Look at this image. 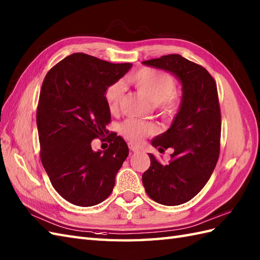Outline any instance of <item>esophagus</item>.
I'll return each instance as SVG.
<instances>
[{"mask_svg":"<svg viewBox=\"0 0 260 260\" xmlns=\"http://www.w3.org/2000/svg\"><path fill=\"white\" fill-rule=\"evenodd\" d=\"M128 147H129V149L132 150V152H134V153H136V152H138V150H140V148H138V146H136V145L132 144V143L128 144Z\"/></svg>","mask_w":260,"mask_h":260,"instance_id":"1","label":"esophagus"}]
</instances>
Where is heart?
I'll return each instance as SVG.
<instances>
[{
	"label": "heart",
	"mask_w": 260,
	"mask_h": 260,
	"mask_svg": "<svg viewBox=\"0 0 260 260\" xmlns=\"http://www.w3.org/2000/svg\"><path fill=\"white\" fill-rule=\"evenodd\" d=\"M128 83L147 99L153 102L154 110L165 122H172L177 116L182 105L179 94L176 92L174 77L166 72L143 68L132 73ZM104 99L108 110L116 113L124 99V86L120 82L111 84L105 89ZM120 134L132 143H140L144 137L155 134L157 127L152 122L138 119H127L120 125Z\"/></svg>",
	"instance_id": "obj_1"
}]
</instances>
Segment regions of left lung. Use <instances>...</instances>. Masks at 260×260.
I'll use <instances>...</instances> for the list:
<instances>
[{
	"label": "left lung",
	"instance_id": "obj_1",
	"mask_svg": "<svg viewBox=\"0 0 260 260\" xmlns=\"http://www.w3.org/2000/svg\"><path fill=\"white\" fill-rule=\"evenodd\" d=\"M164 70L182 83V105L171 127L152 141L159 152L172 148L171 161L162 165L149 154L150 166L143 174L147 195L166 206L195 197L212 176L220 148V107L217 86L206 69L179 54L144 61Z\"/></svg>",
	"mask_w": 260,
	"mask_h": 260
}]
</instances>
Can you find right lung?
I'll use <instances>...</instances> for the list:
<instances>
[{"instance_id":"1","label":"right lung","mask_w":260,"mask_h":260,"mask_svg":"<svg viewBox=\"0 0 260 260\" xmlns=\"http://www.w3.org/2000/svg\"><path fill=\"white\" fill-rule=\"evenodd\" d=\"M131 68L74 53L53 66L42 84L36 112L41 160L55 190L76 206L105 201L128 156L115 133L107 136L105 150L94 152L90 144L107 134L111 122L105 89Z\"/></svg>"}]
</instances>
